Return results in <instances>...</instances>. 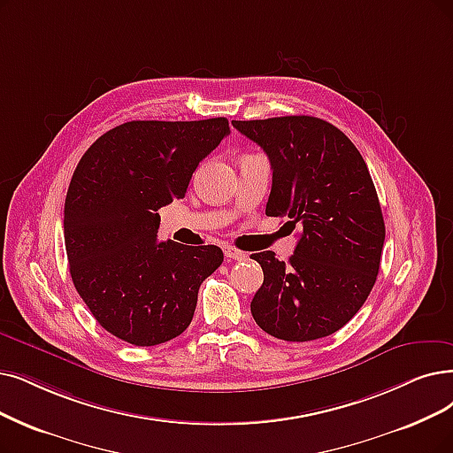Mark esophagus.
<instances>
[{
	"label": "esophagus",
	"instance_id": "obj_1",
	"mask_svg": "<svg viewBox=\"0 0 453 453\" xmlns=\"http://www.w3.org/2000/svg\"><path fill=\"white\" fill-rule=\"evenodd\" d=\"M223 252H225L226 258H232V260H243V258H247V255H245L243 250L232 247V245H225Z\"/></svg>",
	"mask_w": 453,
	"mask_h": 453
}]
</instances>
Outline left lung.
Instances as JSON below:
<instances>
[{
    "instance_id": "left-lung-1",
    "label": "left lung",
    "mask_w": 453,
    "mask_h": 453,
    "mask_svg": "<svg viewBox=\"0 0 453 453\" xmlns=\"http://www.w3.org/2000/svg\"><path fill=\"white\" fill-rule=\"evenodd\" d=\"M260 144L273 169L265 215L301 226L288 262L273 250L250 258L264 269L252 297L258 327L286 342L342 329L368 299L385 243V221L366 161L336 126L292 115L232 120Z\"/></svg>"
}]
</instances>
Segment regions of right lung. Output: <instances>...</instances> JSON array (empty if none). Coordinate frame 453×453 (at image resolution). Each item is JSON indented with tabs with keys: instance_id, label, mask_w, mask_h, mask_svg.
I'll use <instances>...</instances> for the list:
<instances>
[{
	"instance_id": "obj_1",
	"label": "right lung",
	"mask_w": 453,
	"mask_h": 453,
	"mask_svg": "<svg viewBox=\"0 0 453 453\" xmlns=\"http://www.w3.org/2000/svg\"><path fill=\"white\" fill-rule=\"evenodd\" d=\"M230 134L225 117L132 120L83 154L65 201L70 275L90 314L132 346H157L193 319L215 245L157 242L161 206L184 198L198 164Z\"/></svg>"
}]
</instances>
